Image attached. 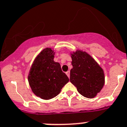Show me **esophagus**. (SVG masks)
<instances>
[{
    "label": "esophagus",
    "instance_id": "1",
    "mask_svg": "<svg viewBox=\"0 0 127 127\" xmlns=\"http://www.w3.org/2000/svg\"><path fill=\"white\" fill-rule=\"evenodd\" d=\"M70 71H66V74L67 75V76H68V77H70Z\"/></svg>",
    "mask_w": 127,
    "mask_h": 127
}]
</instances>
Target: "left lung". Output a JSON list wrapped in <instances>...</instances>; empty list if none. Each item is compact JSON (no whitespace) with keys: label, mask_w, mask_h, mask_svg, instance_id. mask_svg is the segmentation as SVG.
I'll list each match as a JSON object with an SVG mask.
<instances>
[{"label":"left lung","mask_w":127,"mask_h":127,"mask_svg":"<svg viewBox=\"0 0 127 127\" xmlns=\"http://www.w3.org/2000/svg\"><path fill=\"white\" fill-rule=\"evenodd\" d=\"M71 57L73 68L70 70V82L83 96L94 98L104 85L103 69L90 54L82 50L71 53Z\"/></svg>","instance_id":"1"}]
</instances>
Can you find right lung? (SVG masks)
<instances>
[{"label": "right lung", "mask_w": 127, "mask_h": 127, "mask_svg": "<svg viewBox=\"0 0 127 127\" xmlns=\"http://www.w3.org/2000/svg\"><path fill=\"white\" fill-rule=\"evenodd\" d=\"M55 52L46 48L35 58L29 73L28 81L34 94L43 100H50L59 94L69 82L59 63L54 61Z\"/></svg>", "instance_id": "right-lung-1"}]
</instances>
